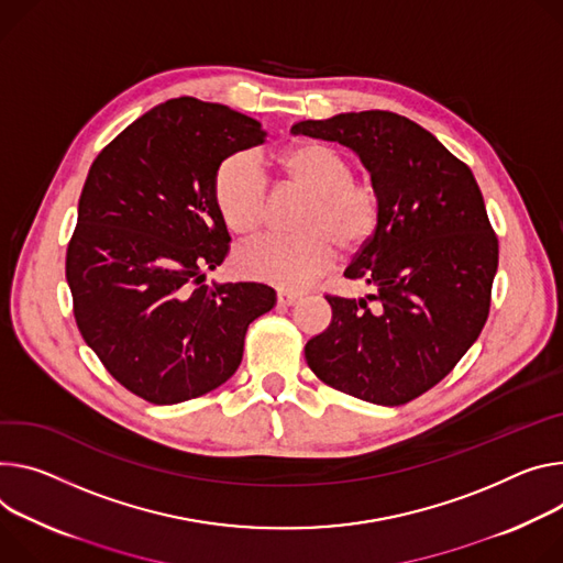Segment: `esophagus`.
<instances>
[{
	"instance_id": "34e87169",
	"label": "esophagus",
	"mask_w": 563,
	"mask_h": 563,
	"mask_svg": "<svg viewBox=\"0 0 563 563\" xmlns=\"http://www.w3.org/2000/svg\"><path fill=\"white\" fill-rule=\"evenodd\" d=\"M276 302H278V308H291L294 302H298V296L296 294H287V291H278Z\"/></svg>"
}]
</instances>
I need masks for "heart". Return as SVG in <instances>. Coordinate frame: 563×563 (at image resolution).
<instances>
[{
    "instance_id": "obj_1",
    "label": "heart",
    "mask_w": 563,
    "mask_h": 563,
    "mask_svg": "<svg viewBox=\"0 0 563 563\" xmlns=\"http://www.w3.org/2000/svg\"><path fill=\"white\" fill-rule=\"evenodd\" d=\"M283 186L310 195L296 220L294 238H265L235 251V269L280 289H302L336 265L343 255L362 251L379 231V188L356 177L341 150L305 141L274 159ZM216 207L233 235L251 238L267 220V177L249 152L224 159L213 179Z\"/></svg>"
}]
</instances>
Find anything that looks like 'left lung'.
I'll return each instance as SVG.
<instances>
[{"mask_svg": "<svg viewBox=\"0 0 563 563\" xmlns=\"http://www.w3.org/2000/svg\"><path fill=\"white\" fill-rule=\"evenodd\" d=\"M294 134L339 141L371 170L382 224L345 278L366 298L325 296L332 323L305 345L328 386L399 406L442 382L485 328L498 238L467 164L422 125L384 112L300 121Z\"/></svg>", "mask_w": 563, "mask_h": 563, "instance_id": "8db88e82", "label": "left lung"}]
</instances>
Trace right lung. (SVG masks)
<instances>
[{
	"label": "right lung",
	"instance_id": "1",
	"mask_svg": "<svg viewBox=\"0 0 563 563\" xmlns=\"http://www.w3.org/2000/svg\"><path fill=\"white\" fill-rule=\"evenodd\" d=\"M263 141L258 121L181 96L128 125L89 168L65 263L76 325L108 373L150 404L222 386L249 323L274 308L267 285L203 283L231 242L216 173Z\"/></svg>",
	"mask_w": 563,
	"mask_h": 563
}]
</instances>
